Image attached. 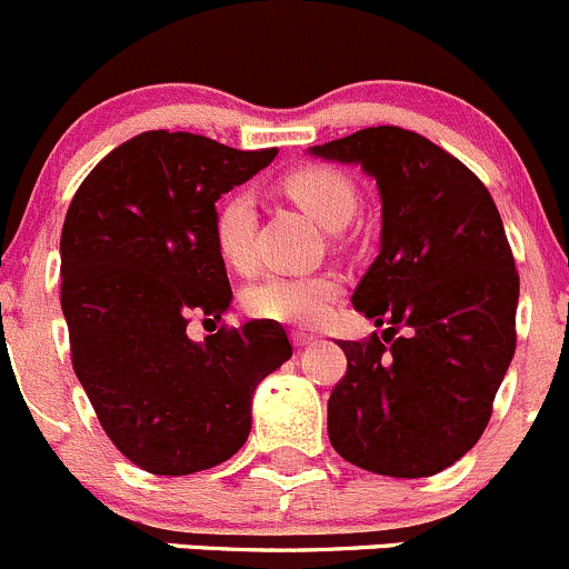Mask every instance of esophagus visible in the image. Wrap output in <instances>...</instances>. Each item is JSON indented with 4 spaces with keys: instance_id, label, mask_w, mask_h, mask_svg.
I'll return each mask as SVG.
<instances>
[{
    "instance_id": "obj_1",
    "label": "esophagus",
    "mask_w": 569,
    "mask_h": 569,
    "mask_svg": "<svg viewBox=\"0 0 569 569\" xmlns=\"http://www.w3.org/2000/svg\"><path fill=\"white\" fill-rule=\"evenodd\" d=\"M291 340H295V346L297 349H305V346H310L313 343V335H308V332H291Z\"/></svg>"
}]
</instances>
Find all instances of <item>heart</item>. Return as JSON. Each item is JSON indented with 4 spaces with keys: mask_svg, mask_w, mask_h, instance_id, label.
Wrapping results in <instances>:
<instances>
[{
    "mask_svg": "<svg viewBox=\"0 0 569 569\" xmlns=\"http://www.w3.org/2000/svg\"><path fill=\"white\" fill-rule=\"evenodd\" d=\"M283 190L327 229L349 223L357 209V190L343 171L330 166H302L283 177ZM256 199L248 190L223 196L214 207L212 237L220 259L237 272L256 267ZM340 280L330 272L272 274L244 291V310L256 319L291 327H316L330 316Z\"/></svg>",
    "mask_w": 569,
    "mask_h": 569,
    "instance_id": "b5f03b06",
    "label": "heart"
}]
</instances>
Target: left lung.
<instances>
[{
    "instance_id": "8db88e82",
    "label": "left lung",
    "mask_w": 569,
    "mask_h": 569,
    "mask_svg": "<svg viewBox=\"0 0 569 569\" xmlns=\"http://www.w3.org/2000/svg\"><path fill=\"white\" fill-rule=\"evenodd\" d=\"M310 154L376 179L381 244L351 302L393 340H338L349 365L327 403L330 441L373 475L430 477L477 445L516 355L501 214L458 158L411 130L365 128Z\"/></svg>"
}]
</instances>
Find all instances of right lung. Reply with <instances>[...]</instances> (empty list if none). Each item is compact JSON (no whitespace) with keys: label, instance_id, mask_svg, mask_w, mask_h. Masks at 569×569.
<instances>
[{"label":"right lung","instance_id":"obj_1","mask_svg":"<svg viewBox=\"0 0 569 569\" xmlns=\"http://www.w3.org/2000/svg\"><path fill=\"white\" fill-rule=\"evenodd\" d=\"M274 154L149 130L106 154L70 201L59 253L73 370L117 450L149 475L234 456L256 387L291 357L278 321L188 335L190 316L220 321L231 305L214 201Z\"/></svg>","mask_w":569,"mask_h":569}]
</instances>
